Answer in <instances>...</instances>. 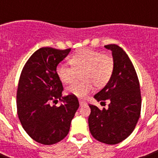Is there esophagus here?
<instances>
[{"instance_id": "1", "label": "esophagus", "mask_w": 158, "mask_h": 158, "mask_svg": "<svg viewBox=\"0 0 158 158\" xmlns=\"http://www.w3.org/2000/svg\"><path fill=\"white\" fill-rule=\"evenodd\" d=\"M87 102L85 101H84V100H79V105L81 106H84V105H86Z\"/></svg>"}]
</instances>
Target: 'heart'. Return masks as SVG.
Returning a JSON list of instances; mask_svg holds the SVG:
<instances>
[{
	"label": "heart",
	"mask_w": 158,
	"mask_h": 158,
	"mask_svg": "<svg viewBox=\"0 0 158 158\" xmlns=\"http://www.w3.org/2000/svg\"><path fill=\"white\" fill-rule=\"evenodd\" d=\"M69 63L57 65L56 74L64 84H70L76 79L78 74L82 73V82H77L66 88L68 94L82 98L94 89L103 88L108 84L115 68V62L110 55L102 54L98 51L84 49L73 55Z\"/></svg>",
	"instance_id": "b5f03b06"
}]
</instances>
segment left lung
Segmentation results:
<instances>
[{
  "label": "left lung",
  "instance_id": "1",
  "mask_svg": "<svg viewBox=\"0 0 158 158\" xmlns=\"http://www.w3.org/2000/svg\"><path fill=\"white\" fill-rule=\"evenodd\" d=\"M105 48L111 51L115 68L110 81L94 98L101 102L108 100L110 103L102 110L89 105V126L93 137L99 142L116 144L135 130L141 111V93L135 67L125 51L115 44Z\"/></svg>",
  "mask_w": 158,
  "mask_h": 158
}]
</instances>
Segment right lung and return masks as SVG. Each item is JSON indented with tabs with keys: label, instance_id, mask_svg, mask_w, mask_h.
<instances>
[{
	"label": "right lung",
	"instance_id": "obj_1",
	"mask_svg": "<svg viewBox=\"0 0 158 158\" xmlns=\"http://www.w3.org/2000/svg\"><path fill=\"white\" fill-rule=\"evenodd\" d=\"M69 52L70 48H40L21 72L16 97L19 119L26 133L42 144L56 143L68 135L79 106L77 97H62L63 86L56 71ZM58 99L62 102L60 107L50 105Z\"/></svg>",
	"mask_w": 158,
	"mask_h": 158
}]
</instances>
